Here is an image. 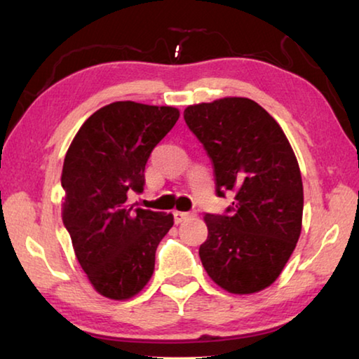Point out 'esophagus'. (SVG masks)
Here are the masks:
<instances>
[{"label":"esophagus","instance_id":"esophagus-1","mask_svg":"<svg viewBox=\"0 0 359 359\" xmlns=\"http://www.w3.org/2000/svg\"><path fill=\"white\" fill-rule=\"evenodd\" d=\"M190 217H193L191 212H180V210H175V212H174V220H175V223L185 222L187 218H190Z\"/></svg>","mask_w":359,"mask_h":359}]
</instances>
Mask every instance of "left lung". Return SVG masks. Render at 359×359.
<instances>
[{"mask_svg": "<svg viewBox=\"0 0 359 359\" xmlns=\"http://www.w3.org/2000/svg\"><path fill=\"white\" fill-rule=\"evenodd\" d=\"M184 118L212 160L218 196L236 193L228 215L204 217L209 234L199 258L228 293H258L277 280L301 236L294 151L274 117L248 98L188 106Z\"/></svg>", "mask_w": 359, "mask_h": 359, "instance_id": "8db88e82", "label": "left lung"}]
</instances>
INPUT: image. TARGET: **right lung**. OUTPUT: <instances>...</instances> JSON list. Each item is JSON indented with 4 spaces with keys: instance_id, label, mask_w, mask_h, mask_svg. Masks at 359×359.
Masks as SVG:
<instances>
[{
    "instance_id": "obj_1",
    "label": "right lung",
    "mask_w": 359,
    "mask_h": 359,
    "mask_svg": "<svg viewBox=\"0 0 359 359\" xmlns=\"http://www.w3.org/2000/svg\"><path fill=\"white\" fill-rule=\"evenodd\" d=\"M179 117L171 106L112 102L83 121L66 151L63 224L92 287L109 299H130L149 283L174 224L172 214L133 209L126 199L144 190L151 150Z\"/></svg>"
}]
</instances>
